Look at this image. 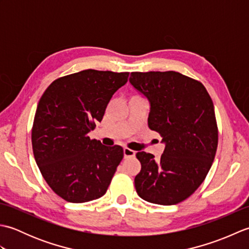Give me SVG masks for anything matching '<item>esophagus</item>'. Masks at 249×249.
Wrapping results in <instances>:
<instances>
[{
    "label": "esophagus",
    "instance_id": "34e87169",
    "mask_svg": "<svg viewBox=\"0 0 249 249\" xmlns=\"http://www.w3.org/2000/svg\"><path fill=\"white\" fill-rule=\"evenodd\" d=\"M136 155V152L134 150H130L128 147H125L124 149V157L125 158H133Z\"/></svg>",
    "mask_w": 249,
    "mask_h": 249
}]
</instances>
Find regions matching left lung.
Returning <instances> with one entry per match:
<instances>
[{
	"instance_id": "8db88e82",
	"label": "left lung",
	"mask_w": 249,
	"mask_h": 249,
	"mask_svg": "<svg viewBox=\"0 0 249 249\" xmlns=\"http://www.w3.org/2000/svg\"><path fill=\"white\" fill-rule=\"evenodd\" d=\"M129 82L149 99V127L166 143L160 160L138 152L139 197L172 205L198 189L215 158L218 128L214 105L202 83L177 71L131 72Z\"/></svg>"
}]
</instances>
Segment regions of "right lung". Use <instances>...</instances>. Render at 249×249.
I'll use <instances>...</instances> for the list:
<instances>
[{
  "mask_svg": "<svg viewBox=\"0 0 249 249\" xmlns=\"http://www.w3.org/2000/svg\"><path fill=\"white\" fill-rule=\"evenodd\" d=\"M128 76L86 70L57 78L39 99L32 127L34 157L47 184L68 202L103 197L123 160V147L105 146L88 134Z\"/></svg>",
  "mask_w": 249,
  "mask_h": 249,
  "instance_id": "right-lung-1",
  "label": "right lung"
}]
</instances>
